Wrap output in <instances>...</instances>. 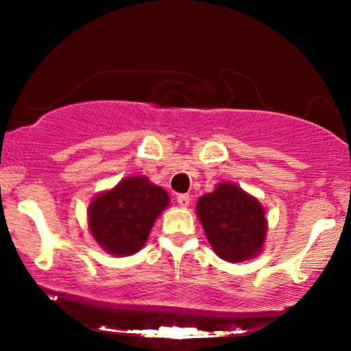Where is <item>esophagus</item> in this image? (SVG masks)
<instances>
[{
	"label": "esophagus",
	"instance_id": "34e87169",
	"mask_svg": "<svg viewBox=\"0 0 351 351\" xmlns=\"http://www.w3.org/2000/svg\"><path fill=\"white\" fill-rule=\"evenodd\" d=\"M176 201L181 208H188L189 206V196L188 195H178L176 196Z\"/></svg>",
	"mask_w": 351,
	"mask_h": 351
}]
</instances>
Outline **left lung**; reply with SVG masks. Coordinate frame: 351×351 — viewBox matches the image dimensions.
<instances>
[{"instance_id": "obj_1", "label": "left lung", "mask_w": 351, "mask_h": 351, "mask_svg": "<svg viewBox=\"0 0 351 351\" xmlns=\"http://www.w3.org/2000/svg\"><path fill=\"white\" fill-rule=\"evenodd\" d=\"M196 213L206 237L221 259L241 263L263 249L267 219L263 204L234 183H219L198 199Z\"/></svg>"}]
</instances>
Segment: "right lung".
<instances>
[{
  "instance_id": "1",
  "label": "right lung",
  "mask_w": 351,
  "mask_h": 351,
  "mask_svg": "<svg viewBox=\"0 0 351 351\" xmlns=\"http://www.w3.org/2000/svg\"><path fill=\"white\" fill-rule=\"evenodd\" d=\"M168 203V193L147 176H128L92 199L88 229L104 251L119 257L132 256L147 243Z\"/></svg>"
}]
</instances>
